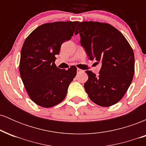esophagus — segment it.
<instances>
[{
  "mask_svg": "<svg viewBox=\"0 0 146 146\" xmlns=\"http://www.w3.org/2000/svg\"><path fill=\"white\" fill-rule=\"evenodd\" d=\"M77 71H78V73H80V72H84L83 70L80 69V68H78V70H77Z\"/></svg>",
  "mask_w": 146,
  "mask_h": 146,
  "instance_id": "34e87169",
  "label": "esophagus"
}]
</instances>
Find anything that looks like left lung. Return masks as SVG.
Masks as SVG:
<instances>
[{"mask_svg":"<svg viewBox=\"0 0 146 146\" xmlns=\"http://www.w3.org/2000/svg\"><path fill=\"white\" fill-rule=\"evenodd\" d=\"M80 33L82 46L90 60L102 63L99 75L86 71L84 88L90 100L108 107L121 100L135 73L133 50L123 35L111 25L93 21L81 22L75 34Z\"/></svg>","mask_w":146,"mask_h":146,"instance_id":"8db88e82","label":"left lung"}]
</instances>
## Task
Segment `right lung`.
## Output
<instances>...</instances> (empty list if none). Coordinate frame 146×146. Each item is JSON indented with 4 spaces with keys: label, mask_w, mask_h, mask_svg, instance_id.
I'll return each mask as SVG.
<instances>
[{
    "label": "right lung",
    "mask_w": 146,
    "mask_h": 146,
    "mask_svg": "<svg viewBox=\"0 0 146 146\" xmlns=\"http://www.w3.org/2000/svg\"><path fill=\"white\" fill-rule=\"evenodd\" d=\"M78 23H45L33 30L24 42L20 74L28 95L40 106L50 108L60 103L76 75L75 66L68 70L60 69L54 62L62 44L71 39Z\"/></svg>",
    "instance_id": "1"
}]
</instances>
